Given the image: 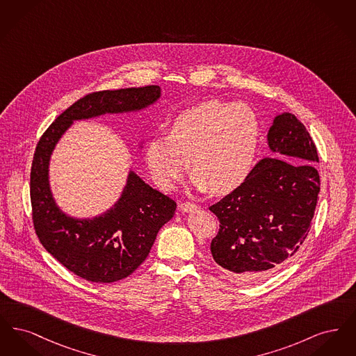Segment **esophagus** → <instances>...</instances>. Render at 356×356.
Listing matches in <instances>:
<instances>
[{
    "label": "esophagus",
    "instance_id": "esophagus-1",
    "mask_svg": "<svg viewBox=\"0 0 356 356\" xmlns=\"http://www.w3.org/2000/svg\"><path fill=\"white\" fill-rule=\"evenodd\" d=\"M180 209H181V212H184V213H191V212H193V211L197 209V205L186 202V203L180 204Z\"/></svg>",
    "mask_w": 356,
    "mask_h": 356
}]
</instances>
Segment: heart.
Segmentation results:
<instances>
[{
	"label": "heart",
	"mask_w": 356,
	"mask_h": 356,
	"mask_svg": "<svg viewBox=\"0 0 356 356\" xmlns=\"http://www.w3.org/2000/svg\"><path fill=\"white\" fill-rule=\"evenodd\" d=\"M260 144V122L243 102H202L180 112L168 136H153L144 159L153 183L170 191L191 167V186L199 192L212 186L228 193L254 170Z\"/></svg>",
	"instance_id": "1"
}]
</instances>
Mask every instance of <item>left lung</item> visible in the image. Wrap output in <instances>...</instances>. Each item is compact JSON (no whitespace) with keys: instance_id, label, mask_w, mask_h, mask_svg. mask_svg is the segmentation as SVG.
Instances as JSON below:
<instances>
[{"instance_id":"8db88e82","label":"left lung","mask_w":356,"mask_h":356,"mask_svg":"<svg viewBox=\"0 0 356 356\" xmlns=\"http://www.w3.org/2000/svg\"><path fill=\"white\" fill-rule=\"evenodd\" d=\"M267 143L271 157L261 159L241 186L209 207L220 221L212 257L243 282L266 279L296 254L321 192L316 147L293 113L275 116Z\"/></svg>"}]
</instances>
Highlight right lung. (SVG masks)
Listing matches in <instances>:
<instances>
[{
    "label": "right lung",
    "instance_id": "right-lung-1",
    "mask_svg": "<svg viewBox=\"0 0 356 356\" xmlns=\"http://www.w3.org/2000/svg\"><path fill=\"white\" fill-rule=\"evenodd\" d=\"M161 96L159 85L90 93L63 112L37 144L31 172L35 234L54 259L88 282L113 283L135 271L147 259L160 228L173 218L176 203L129 170L111 208L92 218L70 216L51 192V154L74 121L137 113ZM143 147L144 138L137 149Z\"/></svg>",
    "mask_w": 356,
    "mask_h": 356
}]
</instances>
